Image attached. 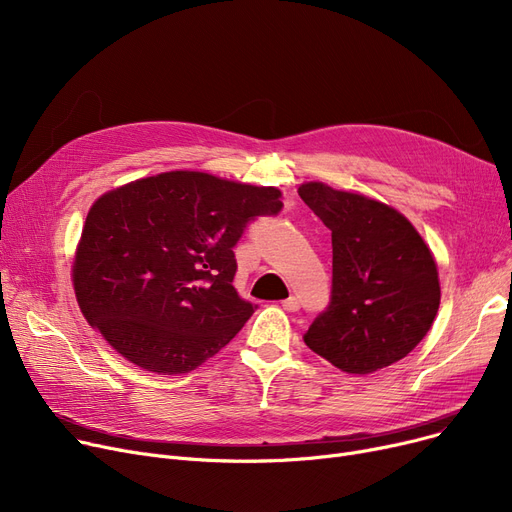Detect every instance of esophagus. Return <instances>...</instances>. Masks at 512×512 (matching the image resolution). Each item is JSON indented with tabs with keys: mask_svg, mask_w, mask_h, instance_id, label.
Instances as JSON below:
<instances>
[{
	"mask_svg": "<svg viewBox=\"0 0 512 512\" xmlns=\"http://www.w3.org/2000/svg\"><path fill=\"white\" fill-rule=\"evenodd\" d=\"M282 307H284L286 311L294 313V311L301 309V301H299V297H288L286 301H282Z\"/></svg>",
	"mask_w": 512,
	"mask_h": 512,
	"instance_id": "1",
	"label": "esophagus"
}]
</instances>
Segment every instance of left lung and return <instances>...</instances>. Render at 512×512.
Returning a JSON list of instances; mask_svg holds the SVG:
<instances>
[{
	"label": "left lung",
	"instance_id": "obj_1",
	"mask_svg": "<svg viewBox=\"0 0 512 512\" xmlns=\"http://www.w3.org/2000/svg\"><path fill=\"white\" fill-rule=\"evenodd\" d=\"M301 199L332 230V294L303 340L346 373H373L405 359L434 324L438 267L396 209L321 182Z\"/></svg>",
	"mask_w": 512,
	"mask_h": 512
}]
</instances>
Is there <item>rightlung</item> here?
<instances>
[{"instance_id": "right-lung-1", "label": "right lung", "mask_w": 512, "mask_h": 512, "mask_svg": "<svg viewBox=\"0 0 512 512\" xmlns=\"http://www.w3.org/2000/svg\"><path fill=\"white\" fill-rule=\"evenodd\" d=\"M274 186L166 172L95 201L74 261L80 311L130 363L188 373L224 348L257 305L234 288V247L278 215Z\"/></svg>"}]
</instances>
